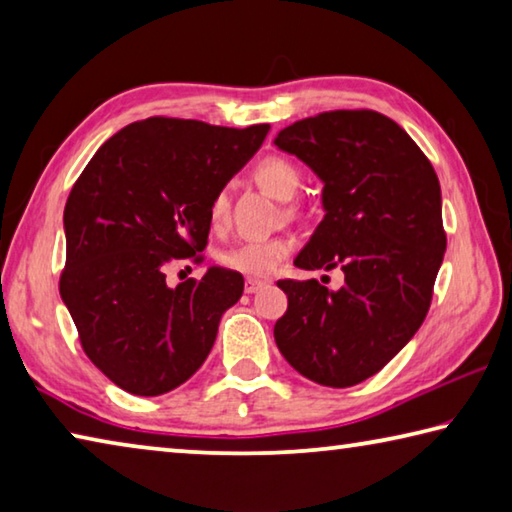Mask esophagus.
Wrapping results in <instances>:
<instances>
[{
  "label": "esophagus",
  "mask_w": 512,
  "mask_h": 512,
  "mask_svg": "<svg viewBox=\"0 0 512 512\" xmlns=\"http://www.w3.org/2000/svg\"><path fill=\"white\" fill-rule=\"evenodd\" d=\"M266 282L264 280H257V277H248L246 280V293H257L259 289H264Z\"/></svg>",
  "instance_id": "esophagus-1"
}]
</instances>
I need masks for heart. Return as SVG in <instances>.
Masks as SVG:
<instances>
[{
  "label": "heart",
  "instance_id": "1",
  "mask_svg": "<svg viewBox=\"0 0 512 512\" xmlns=\"http://www.w3.org/2000/svg\"><path fill=\"white\" fill-rule=\"evenodd\" d=\"M255 183L264 189L266 194L275 198H289L296 192L300 185V173L293 167V162L284 158H266L253 169ZM210 223L212 228H223L228 221V196L216 194L210 203ZM296 241L291 237H271V239H257L246 241L237 248H232L230 253H225L223 262L230 268L250 275H268L273 273L277 266L282 264V259L287 257Z\"/></svg>",
  "mask_w": 512,
  "mask_h": 512
}]
</instances>
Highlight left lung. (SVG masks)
<instances>
[{"label": "left lung", "instance_id": "8db88e82", "mask_svg": "<svg viewBox=\"0 0 512 512\" xmlns=\"http://www.w3.org/2000/svg\"><path fill=\"white\" fill-rule=\"evenodd\" d=\"M275 146L323 180V210L296 257L305 271L339 266L345 282L280 280L282 357L320 386L348 388L386 366L427 316L443 264L440 183L404 128L375 110H332L277 133Z\"/></svg>", "mask_w": 512, "mask_h": 512}]
</instances>
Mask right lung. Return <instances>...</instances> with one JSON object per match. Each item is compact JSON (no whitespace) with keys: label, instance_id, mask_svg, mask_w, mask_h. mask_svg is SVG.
Here are the masks:
<instances>
[{"label":"right lung","instance_id":"add662e5","mask_svg":"<svg viewBox=\"0 0 512 512\" xmlns=\"http://www.w3.org/2000/svg\"><path fill=\"white\" fill-rule=\"evenodd\" d=\"M268 131L135 121L103 142L69 192L60 298L83 352L124 391L153 397L185 384L210 354L223 311L244 293V277L230 268L210 266L176 289L164 268L201 262L212 198Z\"/></svg>","mask_w":512,"mask_h":512}]
</instances>
